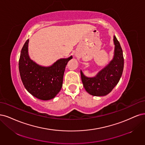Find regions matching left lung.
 <instances>
[{
	"label": "left lung",
	"mask_w": 145,
	"mask_h": 145,
	"mask_svg": "<svg viewBox=\"0 0 145 145\" xmlns=\"http://www.w3.org/2000/svg\"><path fill=\"white\" fill-rule=\"evenodd\" d=\"M114 56L111 61L94 77H87L81 71V80L84 87L90 95L103 96L108 95L118 84L122 76L124 59L119 42L115 35Z\"/></svg>",
	"instance_id": "left-lung-1"
}]
</instances>
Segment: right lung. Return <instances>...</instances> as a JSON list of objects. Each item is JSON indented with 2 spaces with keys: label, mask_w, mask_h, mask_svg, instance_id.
I'll return each instance as SVG.
<instances>
[{
  "label": "right lung",
  "mask_w": 145,
  "mask_h": 145,
  "mask_svg": "<svg viewBox=\"0 0 145 145\" xmlns=\"http://www.w3.org/2000/svg\"><path fill=\"white\" fill-rule=\"evenodd\" d=\"M28 43L29 39L23 46L18 62L22 82L32 96L43 101L52 99L61 89L65 68L72 56L59 59L50 66H42L30 58Z\"/></svg>",
  "instance_id": "add662e5"
}]
</instances>
